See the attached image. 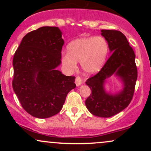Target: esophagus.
Here are the masks:
<instances>
[{
  "instance_id": "esophagus-1",
  "label": "esophagus",
  "mask_w": 151,
  "mask_h": 151,
  "mask_svg": "<svg viewBox=\"0 0 151 151\" xmlns=\"http://www.w3.org/2000/svg\"><path fill=\"white\" fill-rule=\"evenodd\" d=\"M81 83H82V80H81V79L80 78V77H79V76H77L75 78V84L77 86H80L81 84Z\"/></svg>"
}]
</instances>
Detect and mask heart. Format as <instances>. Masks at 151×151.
Returning a JSON list of instances; mask_svg holds the SVG:
<instances>
[{
  "label": "heart",
  "instance_id": "1",
  "mask_svg": "<svg viewBox=\"0 0 151 151\" xmlns=\"http://www.w3.org/2000/svg\"><path fill=\"white\" fill-rule=\"evenodd\" d=\"M109 53V45L104 37H81L67 46V53L62 55V65L68 72L77 67L80 62L82 70L87 74L98 72L105 64Z\"/></svg>",
  "mask_w": 151,
  "mask_h": 151
}]
</instances>
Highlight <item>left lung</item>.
I'll return each instance as SVG.
<instances>
[{"label":"left lung","mask_w":151,"mask_h":151,"mask_svg":"<svg viewBox=\"0 0 151 151\" xmlns=\"http://www.w3.org/2000/svg\"><path fill=\"white\" fill-rule=\"evenodd\" d=\"M101 35L109 45L110 58L97 74L89 78L86 85L91 89L86 99V108L96 116H113L129 106L132 100L138 76L134 52L122 32L114 30H101ZM115 74L122 81L123 89L116 95L106 93L105 79Z\"/></svg>","instance_id":"left-lung-1"}]
</instances>
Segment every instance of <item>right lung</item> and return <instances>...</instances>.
Listing matches in <instances>:
<instances>
[{"label": "right lung", "instance_id": "obj_1", "mask_svg": "<svg viewBox=\"0 0 151 151\" xmlns=\"http://www.w3.org/2000/svg\"><path fill=\"white\" fill-rule=\"evenodd\" d=\"M64 42L59 27L45 26L25 35L15 51L13 88L32 116L46 119L58 114L67 93L76 87L75 77L56 69Z\"/></svg>", "mask_w": 151, "mask_h": 151}]
</instances>
